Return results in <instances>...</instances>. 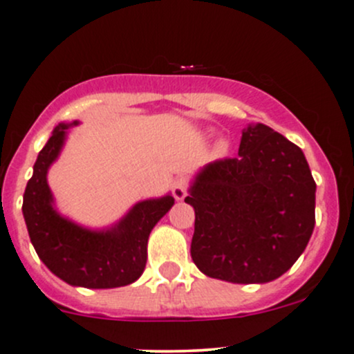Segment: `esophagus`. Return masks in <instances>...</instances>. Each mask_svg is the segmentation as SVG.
<instances>
[{
    "label": "esophagus",
    "mask_w": 354,
    "mask_h": 354,
    "mask_svg": "<svg viewBox=\"0 0 354 354\" xmlns=\"http://www.w3.org/2000/svg\"><path fill=\"white\" fill-rule=\"evenodd\" d=\"M188 192V180L187 178H178L173 183V195L176 200H183Z\"/></svg>",
    "instance_id": "1"
}]
</instances>
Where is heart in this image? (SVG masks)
<instances>
[{
  "mask_svg": "<svg viewBox=\"0 0 354 354\" xmlns=\"http://www.w3.org/2000/svg\"><path fill=\"white\" fill-rule=\"evenodd\" d=\"M227 149H230V144H227L226 140H219V142H217V145H216V154L221 156V157L226 156Z\"/></svg>",
  "mask_w": 354,
  "mask_h": 354,
  "instance_id": "1",
  "label": "heart"
}]
</instances>
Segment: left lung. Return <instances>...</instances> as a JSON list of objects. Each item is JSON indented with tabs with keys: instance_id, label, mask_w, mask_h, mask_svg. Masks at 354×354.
<instances>
[{
	"instance_id": "1",
	"label": "left lung",
	"mask_w": 354,
	"mask_h": 354,
	"mask_svg": "<svg viewBox=\"0 0 354 354\" xmlns=\"http://www.w3.org/2000/svg\"><path fill=\"white\" fill-rule=\"evenodd\" d=\"M315 190L298 145L267 124H248L238 157L205 164L185 198L195 210V266L234 284L281 277L313 233Z\"/></svg>"
}]
</instances>
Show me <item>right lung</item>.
Returning a JSON list of instances; mask_svg holds the SVG:
<instances>
[{
    "label": "right lung",
    "instance_id": "1",
    "mask_svg": "<svg viewBox=\"0 0 354 354\" xmlns=\"http://www.w3.org/2000/svg\"><path fill=\"white\" fill-rule=\"evenodd\" d=\"M59 123L39 152L24 194L28 236L44 266L70 286L111 289L135 283L147 263V241L154 226L174 205L171 194L140 200L118 223L91 230L62 216L48 185V171L63 151L68 128Z\"/></svg>",
    "mask_w": 354,
    "mask_h": 354
}]
</instances>
